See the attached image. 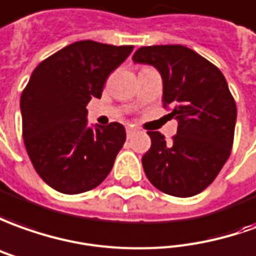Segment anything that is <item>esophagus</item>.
I'll use <instances>...</instances> for the list:
<instances>
[{"instance_id":"esophagus-1","label":"esophagus","mask_w":256,"mask_h":256,"mask_svg":"<svg viewBox=\"0 0 256 256\" xmlns=\"http://www.w3.org/2000/svg\"><path fill=\"white\" fill-rule=\"evenodd\" d=\"M135 132H136V130H135L134 126H126V136H128V138H131Z\"/></svg>"}]
</instances>
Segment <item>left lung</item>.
Here are the masks:
<instances>
[{
  "label": "left lung",
  "mask_w": 256,
  "mask_h": 256,
  "mask_svg": "<svg viewBox=\"0 0 256 256\" xmlns=\"http://www.w3.org/2000/svg\"><path fill=\"white\" fill-rule=\"evenodd\" d=\"M132 61L160 72L163 104L172 107L178 121L172 142L160 132H148L152 146L142 158L146 177L164 194L194 196L212 184L232 152L237 107L226 78L180 44L140 47Z\"/></svg>",
  "instance_id": "obj_1"
}]
</instances>
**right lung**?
<instances>
[{
    "mask_svg": "<svg viewBox=\"0 0 256 256\" xmlns=\"http://www.w3.org/2000/svg\"><path fill=\"white\" fill-rule=\"evenodd\" d=\"M134 46L76 42L37 65L20 96L24 140L37 174L56 191L82 194L108 176L125 128L88 125L86 106Z\"/></svg>",
    "mask_w": 256,
    "mask_h": 256,
    "instance_id": "obj_1",
    "label": "right lung"
}]
</instances>
